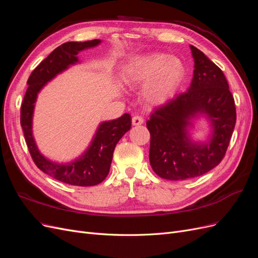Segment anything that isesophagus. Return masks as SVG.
<instances>
[{
    "label": "esophagus",
    "mask_w": 258,
    "mask_h": 258,
    "mask_svg": "<svg viewBox=\"0 0 258 258\" xmlns=\"http://www.w3.org/2000/svg\"><path fill=\"white\" fill-rule=\"evenodd\" d=\"M143 122H144L143 117L138 116V115L132 117V124H134V126H140V124H142Z\"/></svg>",
    "instance_id": "esophagus-1"
}]
</instances>
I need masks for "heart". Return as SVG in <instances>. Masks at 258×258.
I'll list each match as a JSON object with an SVG mask.
<instances>
[{
	"label": "heart",
	"mask_w": 258,
	"mask_h": 258,
	"mask_svg": "<svg viewBox=\"0 0 258 258\" xmlns=\"http://www.w3.org/2000/svg\"><path fill=\"white\" fill-rule=\"evenodd\" d=\"M185 75L183 62L165 53L132 57L123 64L120 79L128 86H143L142 96L148 104L160 105L173 96Z\"/></svg>",
	"instance_id": "1"
}]
</instances>
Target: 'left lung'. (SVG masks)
Returning <instances> with one entry per match:
<instances>
[{
  "label": "left lung",
  "instance_id": "left-lung-1",
  "mask_svg": "<svg viewBox=\"0 0 258 258\" xmlns=\"http://www.w3.org/2000/svg\"><path fill=\"white\" fill-rule=\"evenodd\" d=\"M195 62L187 91L152 113L146 126L151 134L150 162L155 173L170 181L200 176L224 158L236 124L235 100L222 70L190 45ZM205 116L210 134L194 142L193 120Z\"/></svg>",
  "mask_w": 258,
  "mask_h": 258
}]
</instances>
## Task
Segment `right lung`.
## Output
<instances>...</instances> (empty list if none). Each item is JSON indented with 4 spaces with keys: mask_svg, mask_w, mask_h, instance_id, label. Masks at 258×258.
Listing matches in <instances>:
<instances>
[{
    "mask_svg": "<svg viewBox=\"0 0 258 258\" xmlns=\"http://www.w3.org/2000/svg\"><path fill=\"white\" fill-rule=\"evenodd\" d=\"M100 43L101 40H92L60 45L31 73L29 87L21 104L20 123L35 165L46 174L70 185L93 186L103 181L110 172L116 144L131 128V116L126 113L119 118L101 122L87 150L76 159L60 163L46 158L35 143L32 131L35 102L38 92L46 84L71 66L79 63V52L96 47Z\"/></svg>",
    "mask_w": 258,
    "mask_h": 258,
    "instance_id": "obj_1",
    "label": "right lung"
}]
</instances>
